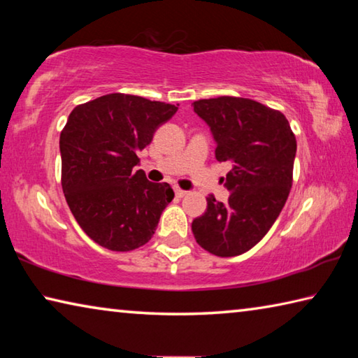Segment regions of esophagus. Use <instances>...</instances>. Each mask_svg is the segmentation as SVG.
I'll list each match as a JSON object with an SVG mask.
<instances>
[{"label": "esophagus", "mask_w": 358, "mask_h": 358, "mask_svg": "<svg viewBox=\"0 0 358 358\" xmlns=\"http://www.w3.org/2000/svg\"><path fill=\"white\" fill-rule=\"evenodd\" d=\"M175 194H177V197H185L187 192L183 191V189H180V187H177V189H175Z\"/></svg>", "instance_id": "esophagus-1"}]
</instances>
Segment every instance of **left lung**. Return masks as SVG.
Here are the masks:
<instances>
[{"instance_id": "1", "label": "left lung", "mask_w": 358, "mask_h": 358, "mask_svg": "<svg viewBox=\"0 0 358 358\" xmlns=\"http://www.w3.org/2000/svg\"><path fill=\"white\" fill-rule=\"evenodd\" d=\"M192 107L208 124L216 159L232 164L222 178L232 192L229 201L208 196L207 211L192 221V234L215 256H240L265 237L287 201L295 136L281 112L251 99L221 96Z\"/></svg>"}]
</instances>
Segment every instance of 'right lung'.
Returning a JSON list of instances; mask_svg holds the SVG:
<instances>
[{"label": "right lung", "mask_w": 358, "mask_h": 358, "mask_svg": "<svg viewBox=\"0 0 358 358\" xmlns=\"http://www.w3.org/2000/svg\"><path fill=\"white\" fill-rule=\"evenodd\" d=\"M177 106L131 94H106L77 106L59 136L62 185L78 226L110 251H132L153 237L172 202L167 183H151L137 153Z\"/></svg>", "instance_id": "right-lung-1"}]
</instances>
